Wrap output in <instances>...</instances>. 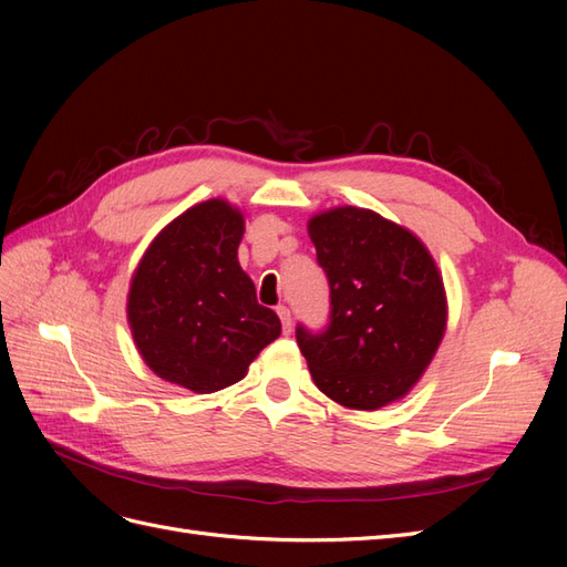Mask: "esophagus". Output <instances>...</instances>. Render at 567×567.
Instances as JSON below:
<instances>
[{
	"mask_svg": "<svg viewBox=\"0 0 567 567\" xmlns=\"http://www.w3.org/2000/svg\"><path fill=\"white\" fill-rule=\"evenodd\" d=\"M277 315H279V319H281V329H284V333L288 336L290 331H293V319H290V310L286 305H279L277 307Z\"/></svg>",
	"mask_w": 567,
	"mask_h": 567,
	"instance_id": "esophagus-1",
	"label": "esophagus"
}]
</instances>
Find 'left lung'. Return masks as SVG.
<instances>
[{"mask_svg":"<svg viewBox=\"0 0 567 567\" xmlns=\"http://www.w3.org/2000/svg\"><path fill=\"white\" fill-rule=\"evenodd\" d=\"M329 279V321L296 340L317 388L342 406L379 409L414 385L444 336L447 302L419 238L364 208L310 219Z\"/></svg>","mask_w":567,"mask_h":567,"instance_id":"8db88e82","label":"left lung"}]
</instances>
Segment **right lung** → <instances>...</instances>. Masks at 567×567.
Here are the masks:
<instances>
[{
	"label": "right lung",
	"mask_w": 567,
	"mask_h": 567,
	"mask_svg": "<svg viewBox=\"0 0 567 567\" xmlns=\"http://www.w3.org/2000/svg\"><path fill=\"white\" fill-rule=\"evenodd\" d=\"M244 217L205 200L156 236L130 288L127 317L144 362L163 381L194 392L238 383L281 333L277 312L257 302L236 260Z\"/></svg>",
	"instance_id": "obj_1"
}]
</instances>
